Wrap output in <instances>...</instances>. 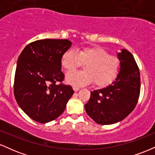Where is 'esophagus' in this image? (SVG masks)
<instances>
[{
  "label": "esophagus",
  "mask_w": 155,
  "mask_h": 155,
  "mask_svg": "<svg viewBox=\"0 0 155 155\" xmlns=\"http://www.w3.org/2000/svg\"><path fill=\"white\" fill-rule=\"evenodd\" d=\"M73 89H74V90L75 92H77V91H79V87H78L74 86V87H73Z\"/></svg>",
  "instance_id": "1"
}]
</instances>
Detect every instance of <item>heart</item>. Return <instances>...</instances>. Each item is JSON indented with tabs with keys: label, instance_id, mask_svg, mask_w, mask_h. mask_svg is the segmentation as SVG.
I'll use <instances>...</instances> for the list:
<instances>
[{
	"label": "heart",
	"instance_id": "obj_1",
	"mask_svg": "<svg viewBox=\"0 0 155 155\" xmlns=\"http://www.w3.org/2000/svg\"><path fill=\"white\" fill-rule=\"evenodd\" d=\"M84 63L81 72L69 73L66 81L75 86L81 87L94 84L98 87L108 84L115 79L120 68V60L117 56L108 54L101 47H84L76 51L68 49L61 57V65L68 72L74 71Z\"/></svg>",
	"mask_w": 155,
	"mask_h": 155
}]
</instances>
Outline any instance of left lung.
<instances>
[{"instance_id": "8db88e82", "label": "left lung", "mask_w": 155, "mask_h": 155, "mask_svg": "<svg viewBox=\"0 0 155 155\" xmlns=\"http://www.w3.org/2000/svg\"><path fill=\"white\" fill-rule=\"evenodd\" d=\"M120 61L116 79L106 87L90 92L85 104L87 114L96 123L111 124L123 120L136 107L140 94V72L133 54L122 49L117 53Z\"/></svg>"}]
</instances>
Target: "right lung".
<instances>
[{
    "label": "right lung",
    "instance_id": "add662e5",
    "mask_svg": "<svg viewBox=\"0 0 155 155\" xmlns=\"http://www.w3.org/2000/svg\"><path fill=\"white\" fill-rule=\"evenodd\" d=\"M72 43L68 39H42L28 44L17 63L14 92L19 107L32 120L47 123L63 113L74 93L63 81L61 57Z\"/></svg>",
    "mask_w": 155,
    "mask_h": 155
}]
</instances>
